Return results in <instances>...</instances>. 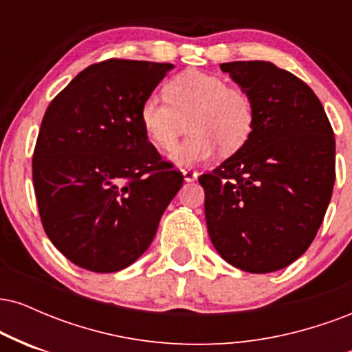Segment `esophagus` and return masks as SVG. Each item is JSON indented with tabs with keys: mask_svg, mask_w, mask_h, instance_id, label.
<instances>
[{
	"mask_svg": "<svg viewBox=\"0 0 352 352\" xmlns=\"http://www.w3.org/2000/svg\"><path fill=\"white\" fill-rule=\"evenodd\" d=\"M182 175H184L185 182H193V180H197L199 173H197L195 170H192V168H182Z\"/></svg>",
	"mask_w": 352,
	"mask_h": 352,
	"instance_id": "obj_1",
	"label": "esophagus"
}]
</instances>
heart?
<instances>
[{
  "label": "heart",
  "mask_w": 352,
  "mask_h": 352,
  "mask_svg": "<svg viewBox=\"0 0 352 352\" xmlns=\"http://www.w3.org/2000/svg\"><path fill=\"white\" fill-rule=\"evenodd\" d=\"M165 98L151 94L144 99L139 119L147 139L168 148L187 122L190 135L167 152L179 167L205 164L223 151L240 148L253 131L254 104L245 89L227 86V80L210 72L188 69L165 84Z\"/></svg>",
  "instance_id": "heart-1"
}]
</instances>
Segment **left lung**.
<instances>
[{"mask_svg": "<svg viewBox=\"0 0 352 352\" xmlns=\"http://www.w3.org/2000/svg\"><path fill=\"white\" fill-rule=\"evenodd\" d=\"M220 69L252 96L248 140L200 175L210 240L227 263L272 273L296 261L316 236L334 179V134L309 86L266 60Z\"/></svg>", "mask_w": 352, "mask_h": 352, "instance_id": "left-lung-1", "label": "left lung"}]
</instances>
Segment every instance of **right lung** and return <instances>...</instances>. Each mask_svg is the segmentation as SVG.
Listing matches in <instances>:
<instances>
[{
  "label": "right lung",
  "instance_id": "1",
  "mask_svg": "<svg viewBox=\"0 0 352 352\" xmlns=\"http://www.w3.org/2000/svg\"><path fill=\"white\" fill-rule=\"evenodd\" d=\"M172 69L148 60L92 64L44 114L33 157L39 215L52 245L80 268L114 273L139 260L184 184L139 119Z\"/></svg>",
  "mask_w": 352,
  "mask_h": 352
}]
</instances>
